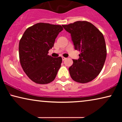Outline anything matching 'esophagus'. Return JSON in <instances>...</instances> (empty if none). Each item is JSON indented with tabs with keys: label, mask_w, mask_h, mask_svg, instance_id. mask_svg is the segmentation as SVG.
<instances>
[{
	"label": "esophagus",
	"mask_w": 122,
	"mask_h": 122,
	"mask_svg": "<svg viewBox=\"0 0 122 122\" xmlns=\"http://www.w3.org/2000/svg\"><path fill=\"white\" fill-rule=\"evenodd\" d=\"M66 59V58H65V57H63V56H62V60H63V61H64V60Z\"/></svg>",
	"instance_id": "34e87169"
}]
</instances>
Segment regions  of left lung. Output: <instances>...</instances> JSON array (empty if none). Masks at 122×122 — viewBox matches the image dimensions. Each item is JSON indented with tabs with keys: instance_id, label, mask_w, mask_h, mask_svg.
Segmentation results:
<instances>
[{
	"instance_id": "1",
	"label": "left lung",
	"mask_w": 122,
	"mask_h": 122,
	"mask_svg": "<svg viewBox=\"0 0 122 122\" xmlns=\"http://www.w3.org/2000/svg\"><path fill=\"white\" fill-rule=\"evenodd\" d=\"M63 27L71 34L74 49L81 51L79 59H73L69 68L72 79L86 83L95 79L101 72L107 56L104 36L92 23L78 21Z\"/></svg>"
}]
</instances>
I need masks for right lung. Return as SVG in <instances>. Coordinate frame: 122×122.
<instances>
[{"label":"right lung","instance_id":"obj_1","mask_svg":"<svg viewBox=\"0 0 122 122\" xmlns=\"http://www.w3.org/2000/svg\"><path fill=\"white\" fill-rule=\"evenodd\" d=\"M63 30L60 25L37 23L28 28L20 40V62L23 71L34 82L48 84L56 78L62 59L53 58L48 53Z\"/></svg>","mask_w":122,"mask_h":122}]
</instances>
